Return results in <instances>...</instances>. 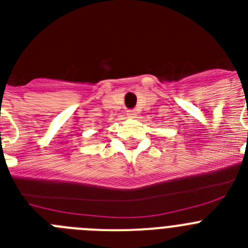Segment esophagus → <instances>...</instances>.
Masks as SVG:
<instances>
[{
	"instance_id": "obj_1",
	"label": "esophagus",
	"mask_w": 248,
	"mask_h": 248,
	"mask_svg": "<svg viewBox=\"0 0 248 248\" xmlns=\"http://www.w3.org/2000/svg\"><path fill=\"white\" fill-rule=\"evenodd\" d=\"M126 115H128V118L133 119V118L137 117V113H135L134 110H128V111H126Z\"/></svg>"
}]
</instances>
